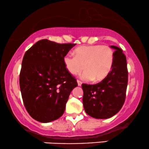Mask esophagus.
Returning a JSON list of instances; mask_svg holds the SVG:
<instances>
[{
  "mask_svg": "<svg viewBox=\"0 0 149 149\" xmlns=\"http://www.w3.org/2000/svg\"><path fill=\"white\" fill-rule=\"evenodd\" d=\"M77 84H78V86H81V84H82V82L81 81L77 80Z\"/></svg>",
  "mask_w": 149,
  "mask_h": 149,
  "instance_id": "34e87169",
  "label": "esophagus"
}]
</instances>
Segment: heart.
<instances>
[{"label":"heart","instance_id":"heart-1","mask_svg":"<svg viewBox=\"0 0 149 149\" xmlns=\"http://www.w3.org/2000/svg\"><path fill=\"white\" fill-rule=\"evenodd\" d=\"M74 55L66 54L63 57V63L71 74H81L86 81H100L107 76L113 67L114 52L109 46L90 45L77 48Z\"/></svg>","mask_w":149,"mask_h":149}]
</instances>
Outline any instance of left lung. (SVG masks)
I'll return each mask as SVG.
<instances>
[{
	"mask_svg": "<svg viewBox=\"0 0 149 149\" xmlns=\"http://www.w3.org/2000/svg\"><path fill=\"white\" fill-rule=\"evenodd\" d=\"M115 50L114 61L110 72L100 83L82 84L83 103L86 112L97 119H107L118 112L126 98L128 83L127 59L119 47Z\"/></svg>",
	"mask_w": 149,
	"mask_h": 149,
	"instance_id": "left-lung-1",
	"label": "left lung"
}]
</instances>
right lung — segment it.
I'll return each mask as SVG.
<instances>
[{
	"mask_svg": "<svg viewBox=\"0 0 149 149\" xmlns=\"http://www.w3.org/2000/svg\"><path fill=\"white\" fill-rule=\"evenodd\" d=\"M74 46L45 39L36 42L25 53L20 88L25 108L36 120L49 123L64 112L71 91L78 86L63 60Z\"/></svg>",
	"mask_w": 149,
	"mask_h": 149,
	"instance_id": "add662e5",
	"label": "right lung"
}]
</instances>
